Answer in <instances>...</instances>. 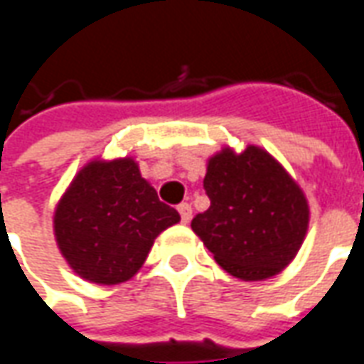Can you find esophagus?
Returning <instances> with one entry per match:
<instances>
[{
	"instance_id": "34e87169",
	"label": "esophagus",
	"mask_w": 364,
	"mask_h": 364,
	"mask_svg": "<svg viewBox=\"0 0 364 364\" xmlns=\"http://www.w3.org/2000/svg\"><path fill=\"white\" fill-rule=\"evenodd\" d=\"M178 212H180V218H182V222H184V224H188V222L192 220V206L186 204V202L178 206Z\"/></svg>"
}]
</instances>
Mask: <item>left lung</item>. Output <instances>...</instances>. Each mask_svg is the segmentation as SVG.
<instances>
[{
    "mask_svg": "<svg viewBox=\"0 0 364 364\" xmlns=\"http://www.w3.org/2000/svg\"><path fill=\"white\" fill-rule=\"evenodd\" d=\"M204 190L210 208L192 230L225 272L263 282L289 265L309 228V204L269 152L225 146L208 160Z\"/></svg>",
    "mask_w": 364,
    "mask_h": 364,
    "instance_id": "obj_1",
    "label": "left lung"
}]
</instances>
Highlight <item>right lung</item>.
Segmentation results:
<instances>
[{
  "mask_svg": "<svg viewBox=\"0 0 364 364\" xmlns=\"http://www.w3.org/2000/svg\"><path fill=\"white\" fill-rule=\"evenodd\" d=\"M180 222L158 200L132 158L91 160L73 178L53 215L63 257L82 279L129 282L146 262L158 234Z\"/></svg>",
  "mask_w": 364,
  "mask_h": 364,
  "instance_id": "right-lung-1",
  "label": "right lung"
}]
</instances>
